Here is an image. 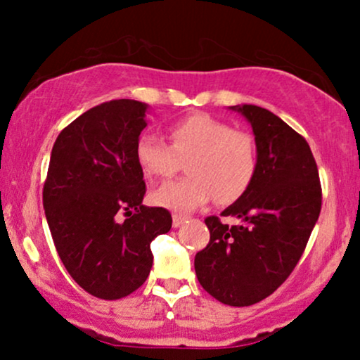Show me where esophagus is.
<instances>
[{
  "label": "esophagus",
  "instance_id": "obj_1",
  "mask_svg": "<svg viewBox=\"0 0 360 360\" xmlns=\"http://www.w3.org/2000/svg\"><path fill=\"white\" fill-rule=\"evenodd\" d=\"M184 221H186V217H184V214H177V213L172 214V225H174L176 229H177V226L183 225Z\"/></svg>",
  "mask_w": 360,
  "mask_h": 360
}]
</instances>
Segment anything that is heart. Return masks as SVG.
I'll return each mask as SVG.
<instances>
[{"label":"heart","mask_w":360,"mask_h":360,"mask_svg":"<svg viewBox=\"0 0 360 360\" xmlns=\"http://www.w3.org/2000/svg\"><path fill=\"white\" fill-rule=\"evenodd\" d=\"M164 142L154 134H142L135 142V160L148 179H171L188 160V177L154 193V203L191 212L214 196L229 205L242 198L254 183L259 148L250 131L205 113L177 120Z\"/></svg>","instance_id":"b5f03b06"}]
</instances>
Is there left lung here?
Masks as SVG:
<instances>
[{
    "instance_id": "left-lung-1",
    "label": "left lung",
    "mask_w": 360,
    "mask_h": 360,
    "mask_svg": "<svg viewBox=\"0 0 360 360\" xmlns=\"http://www.w3.org/2000/svg\"><path fill=\"white\" fill-rule=\"evenodd\" d=\"M235 108V106H233ZM259 148L257 174L249 191L221 217H206L210 242L194 257L206 292L223 304L250 307L272 295L303 255L321 210L315 157L303 135L269 110L238 106Z\"/></svg>"
}]
</instances>
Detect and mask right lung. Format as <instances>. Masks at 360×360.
Listing matches in <instances>:
<instances>
[{"label": "right lung", "instance_id": "add662e5", "mask_svg": "<svg viewBox=\"0 0 360 360\" xmlns=\"http://www.w3.org/2000/svg\"><path fill=\"white\" fill-rule=\"evenodd\" d=\"M147 105L111 100L69 123L52 147L44 208L53 245L71 278L89 295L120 300L146 283L150 242L171 230L162 206H143L146 181L135 142ZM126 220L117 221V214Z\"/></svg>", "mask_w": 360, "mask_h": 360}]
</instances>
